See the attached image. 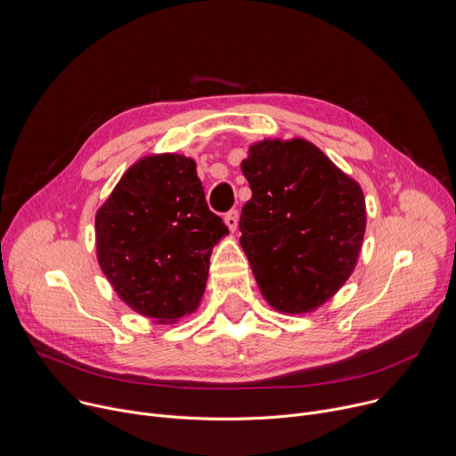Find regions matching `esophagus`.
Returning a JSON list of instances; mask_svg holds the SVG:
<instances>
[{"mask_svg":"<svg viewBox=\"0 0 456 456\" xmlns=\"http://www.w3.org/2000/svg\"><path fill=\"white\" fill-rule=\"evenodd\" d=\"M225 225L234 232L236 231V227H238V211L236 209H232V211H229L227 215H225Z\"/></svg>","mask_w":456,"mask_h":456,"instance_id":"34e87169","label":"esophagus"}]
</instances>
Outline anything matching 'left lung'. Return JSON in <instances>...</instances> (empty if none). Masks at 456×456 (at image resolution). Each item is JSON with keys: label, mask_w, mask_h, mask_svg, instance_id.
<instances>
[{"label": "left lung", "mask_w": 456, "mask_h": 456, "mask_svg": "<svg viewBox=\"0 0 456 456\" xmlns=\"http://www.w3.org/2000/svg\"><path fill=\"white\" fill-rule=\"evenodd\" d=\"M241 171L252 197L240 245L259 290L285 314L317 308L355 269L366 229L361 185L305 139L252 144Z\"/></svg>", "instance_id": "8db88e82"}]
</instances>
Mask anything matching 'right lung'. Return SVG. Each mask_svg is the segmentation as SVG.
I'll return each mask as SVG.
<instances>
[{
  "label": "right lung",
  "instance_id": "1",
  "mask_svg": "<svg viewBox=\"0 0 456 456\" xmlns=\"http://www.w3.org/2000/svg\"><path fill=\"white\" fill-rule=\"evenodd\" d=\"M227 225L209 211L197 164L166 153L129 167L95 215L99 265L135 312L173 322L197 310Z\"/></svg>",
  "mask_w": 456,
  "mask_h": 456
}]
</instances>
